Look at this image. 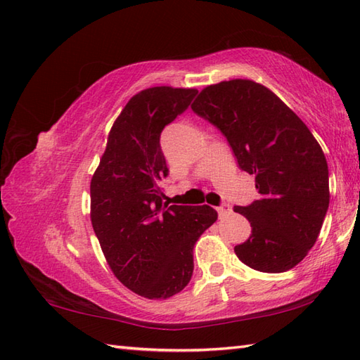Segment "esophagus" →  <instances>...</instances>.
Instances as JSON below:
<instances>
[{
	"instance_id": "1",
	"label": "esophagus",
	"mask_w": 360,
	"mask_h": 360,
	"mask_svg": "<svg viewBox=\"0 0 360 360\" xmlns=\"http://www.w3.org/2000/svg\"><path fill=\"white\" fill-rule=\"evenodd\" d=\"M217 210H218L219 218H224V217L231 215V213H232V207L229 204H221L219 207H217Z\"/></svg>"
}]
</instances>
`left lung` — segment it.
Listing matches in <instances>:
<instances>
[{"label": "left lung", "mask_w": 360, "mask_h": 360, "mask_svg": "<svg viewBox=\"0 0 360 360\" xmlns=\"http://www.w3.org/2000/svg\"><path fill=\"white\" fill-rule=\"evenodd\" d=\"M192 110L227 139L243 172L255 176L258 200L236 205L252 235L235 246L259 272L292 269L314 246L330 205L326 158L316 137L272 91L252 80L202 89Z\"/></svg>", "instance_id": "obj_1"}]
</instances>
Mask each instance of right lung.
<instances>
[{"mask_svg": "<svg viewBox=\"0 0 360 360\" xmlns=\"http://www.w3.org/2000/svg\"><path fill=\"white\" fill-rule=\"evenodd\" d=\"M196 89L141 91L114 122L91 179V223L114 275L145 298H168L193 275V248L218 218L210 205H170L160 188L168 168L162 129Z\"/></svg>", "mask_w": 360, "mask_h": 360, "instance_id": "right-lung-1", "label": "right lung"}]
</instances>
